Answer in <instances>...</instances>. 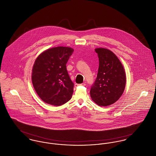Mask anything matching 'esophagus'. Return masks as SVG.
I'll return each instance as SVG.
<instances>
[{"label":"esophagus","instance_id":"1","mask_svg":"<svg viewBox=\"0 0 156 156\" xmlns=\"http://www.w3.org/2000/svg\"><path fill=\"white\" fill-rule=\"evenodd\" d=\"M85 85H86V84H85V83L80 84H75V87H78V86H85Z\"/></svg>","mask_w":156,"mask_h":156}]
</instances>
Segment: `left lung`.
Here are the masks:
<instances>
[{
	"instance_id": "obj_1",
	"label": "left lung",
	"mask_w": 156,
	"mask_h": 156,
	"mask_svg": "<svg viewBox=\"0 0 156 156\" xmlns=\"http://www.w3.org/2000/svg\"><path fill=\"white\" fill-rule=\"evenodd\" d=\"M99 60L96 81L90 90L92 100L100 106H108L119 100L126 84V74L118 57L107 48L95 49Z\"/></svg>"
}]
</instances>
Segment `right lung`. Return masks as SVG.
Listing matches in <instances>:
<instances>
[{"label": "right lung", "mask_w": 156, "mask_h": 156, "mask_svg": "<svg viewBox=\"0 0 156 156\" xmlns=\"http://www.w3.org/2000/svg\"><path fill=\"white\" fill-rule=\"evenodd\" d=\"M73 52L69 47L49 48L36 59L32 71V83L37 94L45 103L59 106L72 97L73 86L66 63Z\"/></svg>", "instance_id": "add662e5"}]
</instances>
